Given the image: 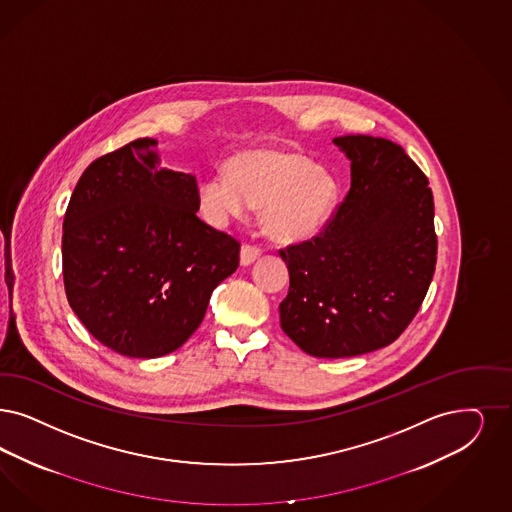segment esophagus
<instances>
[{
    "instance_id": "esophagus-1",
    "label": "esophagus",
    "mask_w": 512,
    "mask_h": 512,
    "mask_svg": "<svg viewBox=\"0 0 512 512\" xmlns=\"http://www.w3.org/2000/svg\"><path fill=\"white\" fill-rule=\"evenodd\" d=\"M262 248L254 245H243L241 247V265H250L256 258H260Z\"/></svg>"
}]
</instances>
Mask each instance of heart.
Listing matches in <instances>:
<instances>
[{
    "label": "heart",
    "instance_id": "1",
    "mask_svg": "<svg viewBox=\"0 0 512 512\" xmlns=\"http://www.w3.org/2000/svg\"><path fill=\"white\" fill-rule=\"evenodd\" d=\"M197 184V203L214 226L260 207L265 233L283 243L315 237L332 220L340 201L336 174L303 153L273 148L247 150Z\"/></svg>",
    "mask_w": 512,
    "mask_h": 512
}]
</instances>
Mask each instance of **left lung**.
I'll use <instances>...</instances> for the list:
<instances>
[{
  "label": "left lung",
  "mask_w": 512,
  "mask_h": 512,
  "mask_svg": "<svg viewBox=\"0 0 512 512\" xmlns=\"http://www.w3.org/2000/svg\"><path fill=\"white\" fill-rule=\"evenodd\" d=\"M351 188L328 226L281 250L290 286L281 328L307 355L345 359L397 340L416 317L436 264L429 180L385 138L347 134Z\"/></svg>",
  "instance_id": "1"
}]
</instances>
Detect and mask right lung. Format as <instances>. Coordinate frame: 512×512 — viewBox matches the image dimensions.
Returning <instances> with one entry per match:
<instances>
[{
    "label": "right lung",
    "instance_id": "1",
    "mask_svg": "<svg viewBox=\"0 0 512 512\" xmlns=\"http://www.w3.org/2000/svg\"><path fill=\"white\" fill-rule=\"evenodd\" d=\"M157 140L98 157L62 224L70 307L96 340L155 359L199 328L212 290L239 265V243L197 218V182L161 167Z\"/></svg>",
    "mask_w": 512,
    "mask_h": 512
}]
</instances>
